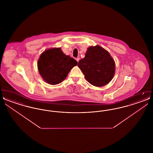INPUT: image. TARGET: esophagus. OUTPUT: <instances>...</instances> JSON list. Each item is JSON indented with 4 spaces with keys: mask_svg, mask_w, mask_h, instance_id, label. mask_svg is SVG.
<instances>
[{
    "mask_svg": "<svg viewBox=\"0 0 153 153\" xmlns=\"http://www.w3.org/2000/svg\"><path fill=\"white\" fill-rule=\"evenodd\" d=\"M76 59V61H77L79 62V60H80V58H77Z\"/></svg>",
    "mask_w": 153,
    "mask_h": 153,
    "instance_id": "obj_1",
    "label": "esophagus"
}]
</instances>
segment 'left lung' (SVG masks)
I'll return each mask as SVG.
<instances>
[{
    "label": "left lung",
    "mask_w": 153,
    "mask_h": 153,
    "mask_svg": "<svg viewBox=\"0 0 153 153\" xmlns=\"http://www.w3.org/2000/svg\"><path fill=\"white\" fill-rule=\"evenodd\" d=\"M78 66L85 79L97 87L108 84L115 72L114 59L108 51L99 45L89 46L85 57L79 61Z\"/></svg>",
    "instance_id": "1"
}]
</instances>
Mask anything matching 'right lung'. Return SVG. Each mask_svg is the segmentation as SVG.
Instances as JSON below:
<instances>
[{"instance_id":"add662e5","label":"right lung","mask_w":153,"mask_h":153,"mask_svg":"<svg viewBox=\"0 0 153 153\" xmlns=\"http://www.w3.org/2000/svg\"><path fill=\"white\" fill-rule=\"evenodd\" d=\"M77 62L66 56L60 48L45 50L38 60V69L43 80L49 84L56 85L65 80Z\"/></svg>"}]
</instances>
